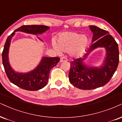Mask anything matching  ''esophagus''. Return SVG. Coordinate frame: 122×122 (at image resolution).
Masks as SVG:
<instances>
[{"instance_id":"1","label":"esophagus","mask_w":122,"mask_h":122,"mask_svg":"<svg viewBox=\"0 0 122 122\" xmlns=\"http://www.w3.org/2000/svg\"><path fill=\"white\" fill-rule=\"evenodd\" d=\"M67 61V58H65V57H61V60H60V61H61V62H63V61Z\"/></svg>"}]
</instances>
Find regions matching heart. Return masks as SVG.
<instances>
[{
  "label": "heart",
  "mask_w": 122,
  "mask_h": 122,
  "mask_svg": "<svg viewBox=\"0 0 122 122\" xmlns=\"http://www.w3.org/2000/svg\"><path fill=\"white\" fill-rule=\"evenodd\" d=\"M89 43L88 36L75 31H67L60 34L57 42L52 40V44L56 52L69 51L71 55L79 56L83 53Z\"/></svg>",
  "instance_id": "1"
}]
</instances>
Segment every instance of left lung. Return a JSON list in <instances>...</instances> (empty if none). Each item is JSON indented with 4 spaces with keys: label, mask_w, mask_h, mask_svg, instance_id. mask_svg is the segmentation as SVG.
I'll return each mask as SVG.
<instances>
[{
    "label": "left lung",
    "mask_w": 122,
    "mask_h": 122,
    "mask_svg": "<svg viewBox=\"0 0 122 122\" xmlns=\"http://www.w3.org/2000/svg\"><path fill=\"white\" fill-rule=\"evenodd\" d=\"M93 33L92 44L81 58L74 59L71 62L69 80L76 88L82 90L94 89L106 85L110 80L118 67L119 57L118 45L107 31L91 25ZM98 47L107 50V57L104 66L100 68L89 67L83 61L91 51Z\"/></svg>",
    "instance_id": "8db88e82"
}]
</instances>
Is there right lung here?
Listing matches in <instances>:
<instances>
[{
  "label": "right lung",
  "mask_w": 122,
  "mask_h": 122,
  "mask_svg": "<svg viewBox=\"0 0 122 122\" xmlns=\"http://www.w3.org/2000/svg\"><path fill=\"white\" fill-rule=\"evenodd\" d=\"M49 27L45 25H22L16 29L7 38L2 52V61L4 70L8 79L12 83L22 89L36 91L43 88L47 85L50 70L55 67L59 61V57H44L36 68L30 72L20 73L15 72L9 64L8 50L11 38L15 31H20L33 34H42L47 30Z\"/></svg>",
  "instance_id": "1"
}]
</instances>
